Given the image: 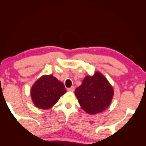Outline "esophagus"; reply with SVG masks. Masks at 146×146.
<instances>
[{
	"label": "esophagus",
	"mask_w": 146,
	"mask_h": 146,
	"mask_svg": "<svg viewBox=\"0 0 146 146\" xmlns=\"http://www.w3.org/2000/svg\"><path fill=\"white\" fill-rule=\"evenodd\" d=\"M75 90V88L74 86H72L71 88H67V90L69 91V92H74Z\"/></svg>",
	"instance_id": "1"
}]
</instances>
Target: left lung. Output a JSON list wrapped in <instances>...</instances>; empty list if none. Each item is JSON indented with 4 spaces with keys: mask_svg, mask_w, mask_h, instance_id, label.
<instances>
[{
    "mask_svg": "<svg viewBox=\"0 0 146 146\" xmlns=\"http://www.w3.org/2000/svg\"><path fill=\"white\" fill-rule=\"evenodd\" d=\"M75 94L84 110L90 114H95L109 106L113 90L106 78L96 72L84 79L82 84L75 90Z\"/></svg>",
    "mask_w": 146,
    "mask_h": 146,
    "instance_id": "obj_1",
    "label": "left lung"
}]
</instances>
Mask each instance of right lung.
<instances>
[{
	"mask_svg": "<svg viewBox=\"0 0 146 146\" xmlns=\"http://www.w3.org/2000/svg\"><path fill=\"white\" fill-rule=\"evenodd\" d=\"M66 92L62 82L52 75L44 76L36 82L31 89V97L36 106L48 109Z\"/></svg>",
	"mask_w": 146,
	"mask_h": 146,
	"instance_id": "obj_1",
	"label": "right lung"
}]
</instances>
